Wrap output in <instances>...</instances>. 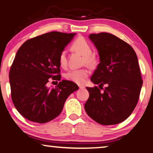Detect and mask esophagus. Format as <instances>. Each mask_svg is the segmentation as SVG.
<instances>
[{
	"instance_id": "34e87169",
	"label": "esophagus",
	"mask_w": 153,
	"mask_h": 153,
	"mask_svg": "<svg viewBox=\"0 0 153 153\" xmlns=\"http://www.w3.org/2000/svg\"><path fill=\"white\" fill-rule=\"evenodd\" d=\"M79 89H84L85 88V86H82V85H79Z\"/></svg>"
}]
</instances>
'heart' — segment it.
I'll use <instances>...</instances> for the list:
<instances>
[{
  "label": "heart",
  "mask_w": 153,
  "mask_h": 153,
  "mask_svg": "<svg viewBox=\"0 0 153 153\" xmlns=\"http://www.w3.org/2000/svg\"><path fill=\"white\" fill-rule=\"evenodd\" d=\"M71 48L82 55V63L89 66H94L97 63V57L92 53V48L89 42L84 37L79 36L71 44ZM59 61L61 67H65L67 63V53L62 51L59 56ZM90 71L87 68L71 69L65 74V78L69 81L81 84L89 76Z\"/></svg>",
  "instance_id": "obj_1"
}]
</instances>
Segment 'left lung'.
Returning <instances> with one entry per match:
<instances>
[{
	"label": "left lung",
	"instance_id": "1",
	"mask_svg": "<svg viewBox=\"0 0 153 153\" xmlns=\"http://www.w3.org/2000/svg\"><path fill=\"white\" fill-rule=\"evenodd\" d=\"M89 38L100 56L90 79L100 88L86 87L90 96L85 110L101 125L120 123L131 115L139 100L143 81L137 55L129 44L111 33H92Z\"/></svg>",
	"mask_w": 153,
	"mask_h": 153
}]
</instances>
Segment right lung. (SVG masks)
<instances>
[{"label":"right lung","instance_id":"right-lung-1","mask_svg":"<svg viewBox=\"0 0 153 153\" xmlns=\"http://www.w3.org/2000/svg\"><path fill=\"white\" fill-rule=\"evenodd\" d=\"M76 33L51 32L36 36L21 46L9 71L12 101L29 121L45 123L61 113L67 97L78 90L74 82L62 80L55 88L48 80H60L59 56Z\"/></svg>","mask_w":153,"mask_h":153}]
</instances>
